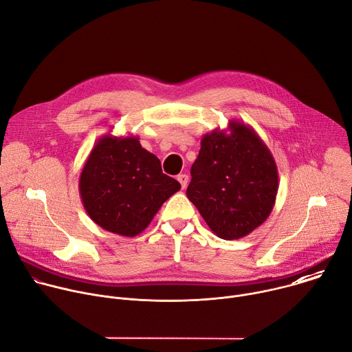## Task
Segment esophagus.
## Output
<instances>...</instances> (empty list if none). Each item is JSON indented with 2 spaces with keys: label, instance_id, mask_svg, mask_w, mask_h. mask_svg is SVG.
Listing matches in <instances>:
<instances>
[{
  "label": "esophagus",
  "instance_id": "1",
  "mask_svg": "<svg viewBox=\"0 0 352 352\" xmlns=\"http://www.w3.org/2000/svg\"><path fill=\"white\" fill-rule=\"evenodd\" d=\"M177 179L179 181V184H181L182 189H185V188H186V185H188V175H186V174H179V175L177 177Z\"/></svg>",
  "mask_w": 352,
  "mask_h": 352
}]
</instances>
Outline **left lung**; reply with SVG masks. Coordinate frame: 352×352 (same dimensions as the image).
Instances as JSON below:
<instances>
[{
  "instance_id": "1",
  "label": "left lung",
  "mask_w": 352,
  "mask_h": 352,
  "mask_svg": "<svg viewBox=\"0 0 352 352\" xmlns=\"http://www.w3.org/2000/svg\"><path fill=\"white\" fill-rule=\"evenodd\" d=\"M186 196L209 228L223 239H239L270 216L278 171L266 143L241 121L214 129L200 142Z\"/></svg>"
}]
</instances>
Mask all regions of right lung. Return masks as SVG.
<instances>
[{
	"label": "right lung",
	"instance_id": "right-lung-1",
	"mask_svg": "<svg viewBox=\"0 0 352 352\" xmlns=\"http://www.w3.org/2000/svg\"><path fill=\"white\" fill-rule=\"evenodd\" d=\"M179 189V182L163 174L160 160L140 146L138 136L100 138L79 178L89 217L122 236L140 234Z\"/></svg>",
	"mask_w": 352,
	"mask_h": 352
}]
</instances>
